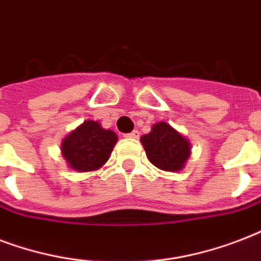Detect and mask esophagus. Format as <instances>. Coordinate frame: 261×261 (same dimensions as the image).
<instances>
[{
    "label": "esophagus",
    "mask_w": 261,
    "mask_h": 261,
    "mask_svg": "<svg viewBox=\"0 0 261 261\" xmlns=\"http://www.w3.org/2000/svg\"><path fill=\"white\" fill-rule=\"evenodd\" d=\"M126 138H133V139H137L139 137V131L134 130V131H131V133H128V134L124 135Z\"/></svg>",
    "instance_id": "34e87169"
}]
</instances>
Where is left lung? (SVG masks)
<instances>
[{
  "mask_svg": "<svg viewBox=\"0 0 261 261\" xmlns=\"http://www.w3.org/2000/svg\"><path fill=\"white\" fill-rule=\"evenodd\" d=\"M141 142L149 161L163 171H180L190 157V142L165 122L154 124Z\"/></svg>",
  "mask_w": 261,
  "mask_h": 261,
  "instance_id": "8db88e82",
  "label": "left lung"
}]
</instances>
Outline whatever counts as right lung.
Segmentation results:
<instances>
[{
    "mask_svg": "<svg viewBox=\"0 0 261 261\" xmlns=\"http://www.w3.org/2000/svg\"><path fill=\"white\" fill-rule=\"evenodd\" d=\"M118 137L97 122L87 120L62 142V154L70 168L79 172L96 171L110 159Z\"/></svg>",
    "mask_w": 261,
    "mask_h": 261,
    "instance_id": "1",
    "label": "right lung"
}]
</instances>
